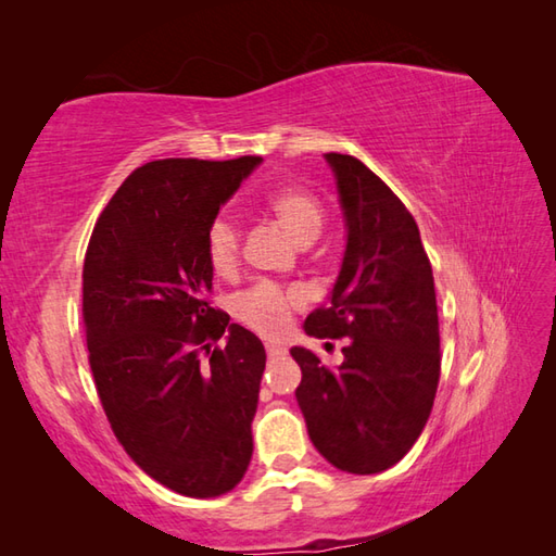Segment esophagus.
<instances>
[{
    "mask_svg": "<svg viewBox=\"0 0 556 556\" xmlns=\"http://www.w3.org/2000/svg\"><path fill=\"white\" fill-rule=\"evenodd\" d=\"M266 353H268V357H280V355L288 353V348L280 345V343L268 341V343H266Z\"/></svg>",
    "mask_w": 556,
    "mask_h": 556,
    "instance_id": "esophagus-1",
    "label": "esophagus"
}]
</instances>
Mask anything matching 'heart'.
I'll list each match as a JSON object with an SVG mask.
<instances>
[{"label": "heart", "instance_id": "heart-1", "mask_svg": "<svg viewBox=\"0 0 556 556\" xmlns=\"http://www.w3.org/2000/svg\"><path fill=\"white\" fill-rule=\"evenodd\" d=\"M268 208L300 244H309L321 235L324 208L316 197L304 189H278L268 197ZM208 264L218 276H230L240 262V228L228 215H218L206 232ZM302 304L298 290H286L276 282H256L254 288L240 292L232 302L237 319L266 336L288 331L292 309Z\"/></svg>", "mask_w": 556, "mask_h": 556}]
</instances>
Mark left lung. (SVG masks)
I'll return each instance as SVG.
<instances>
[{
	"label": "left lung",
	"mask_w": 556,
	"mask_h": 556,
	"mask_svg": "<svg viewBox=\"0 0 556 556\" xmlns=\"http://www.w3.org/2000/svg\"><path fill=\"white\" fill-rule=\"evenodd\" d=\"M345 220V252L328 307L304 321L314 338H348L328 369L294 345V395L312 444L338 470L395 466L429 420L439 383L434 276L403 201L353 155L326 153Z\"/></svg>",
	"instance_id": "obj_1"
}]
</instances>
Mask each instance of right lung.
Instances as JSON below:
<instances>
[{"mask_svg":"<svg viewBox=\"0 0 556 556\" xmlns=\"http://www.w3.org/2000/svg\"><path fill=\"white\" fill-rule=\"evenodd\" d=\"M258 165H141L98 218L84 262L88 362L112 432L146 475L194 500L235 490L254 451L266 350L206 302V232ZM223 334L226 348L206 345L203 358L200 343Z\"/></svg>","mask_w":556,"mask_h":556,"instance_id":"obj_1","label":"right lung"}]
</instances>
